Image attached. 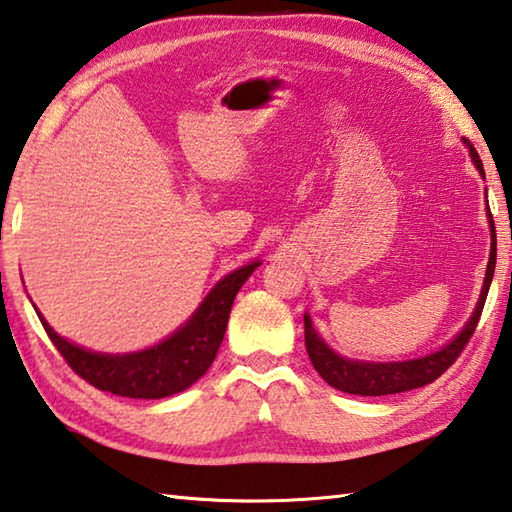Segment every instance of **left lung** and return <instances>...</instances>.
Here are the masks:
<instances>
[{
  "label": "left lung",
  "instance_id": "8db88e82",
  "mask_svg": "<svg viewBox=\"0 0 512 512\" xmlns=\"http://www.w3.org/2000/svg\"><path fill=\"white\" fill-rule=\"evenodd\" d=\"M464 144L468 146L470 159H473L479 175L486 179L484 164L482 159H479L477 150L468 142V139H464ZM486 215H488V226H490V257H488L482 293H479L477 306L473 310V315L468 317L464 328L459 330L448 344L435 350V353H428L417 359H404V362H364V359H348L344 355L335 353V350L330 348L322 337H319V333L313 326V319H310L308 313H304V335H306V350H308L310 364L315 366V370L322 375V379L328 386L342 390V393L364 395V397L395 395V393H404V390L422 388L430 382H435L439 375L446 373L448 366H453L455 359L462 355L470 335L475 333L479 315H482L484 304H486L490 282H493V275H495V259H497L495 224L488 208H486Z\"/></svg>",
  "mask_w": 512,
  "mask_h": 512
}]
</instances>
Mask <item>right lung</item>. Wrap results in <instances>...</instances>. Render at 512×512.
I'll return each mask as SVG.
<instances>
[{"instance_id": "obj_1", "label": "right lung", "mask_w": 512, "mask_h": 512, "mask_svg": "<svg viewBox=\"0 0 512 512\" xmlns=\"http://www.w3.org/2000/svg\"><path fill=\"white\" fill-rule=\"evenodd\" d=\"M262 262H250L219 279L184 326L155 346L135 353H97L57 335L35 308L50 342L88 384L133 399H162L193 386L213 364L239 288Z\"/></svg>"}]
</instances>
